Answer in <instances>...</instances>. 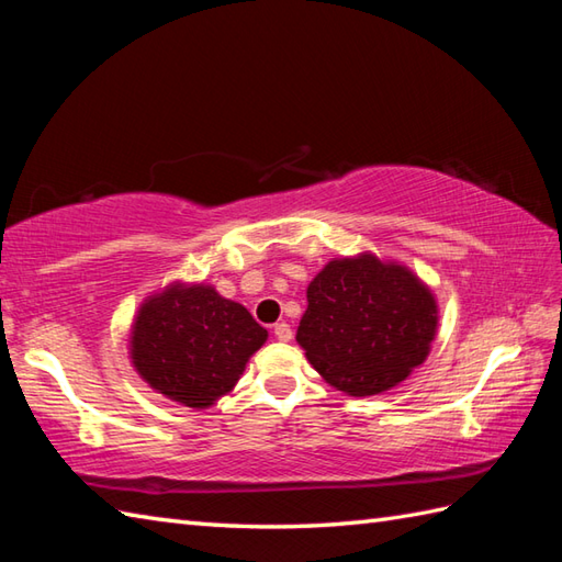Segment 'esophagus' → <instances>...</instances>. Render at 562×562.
I'll use <instances>...</instances> for the list:
<instances>
[{
  "label": "esophagus",
  "mask_w": 562,
  "mask_h": 562,
  "mask_svg": "<svg viewBox=\"0 0 562 562\" xmlns=\"http://www.w3.org/2000/svg\"><path fill=\"white\" fill-rule=\"evenodd\" d=\"M274 338L282 340V342H290L292 340L290 324H284V321H280V324H274Z\"/></svg>",
  "instance_id": "esophagus-1"
}]
</instances>
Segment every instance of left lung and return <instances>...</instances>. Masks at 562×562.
<instances>
[{
    "instance_id": "left-lung-1",
    "label": "left lung",
    "mask_w": 562,
    "mask_h": 562,
    "mask_svg": "<svg viewBox=\"0 0 562 562\" xmlns=\"http://www.w3.org/2000/svg\"><path fill=\"white\" fill-rule=\"evenodd\" d=\"M435 292L372 250L328 260L306 288L296 328L308 364L348 396H376L420 367L437 336Z\"/></svg>"
}]
</instances>
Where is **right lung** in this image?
I'll return each mask as SVG.
<instances>
[{"label": "right lung", "mask_w": 562, "mask_h": 562, "mask_svg": "<svg viewBox=\"0 0 562 562\" xmlns=\"http://www.w3.org/2000/svg\"><path fill=\"white\" fill-rule=\"evenodd\" d=\"M268 330L207 282L173 280L139 304L130 360L142 381L186 408H212L241 379Z\"/></svg>", "instance_id": "right-lung-1"}]
</instances>
